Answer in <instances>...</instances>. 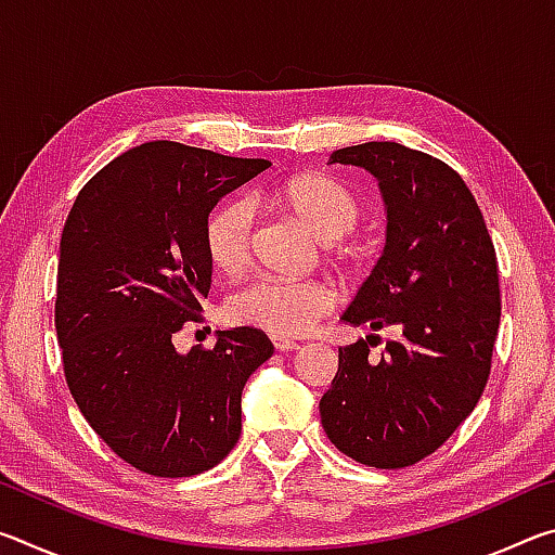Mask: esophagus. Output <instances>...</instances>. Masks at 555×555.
<instances>
[{"mask_svg": "<svg viewBox=\"0 0 555 555\" xmlns=\"http://www.w3.org/2000/svg\"><path fill=\"white\" fill-rule=\"evenodd\" d=\"M271 343H274V347L279 352H294L298 350V343L296 340H288V337L284 335H271Z\"/></svg>", "mask_w": 555, "mask_h": 555, "instance_id": "esophagus-1", "label": "esophagus"}]
</instances>
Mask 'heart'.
<instances>
[{
  "mask_svg": "<svg viewBox=\"0 0 555 555\" xmlns=\"http://www.w3.org/2000/svg\"><path fill=\"white\" fill-rule=\"evenodd\" d=\"M274 203L323 242L337 259H352L354 247L343 237L362 220V205L352 191L323 173L296 176L279 185ZM251 212L244 201H224L205 222V251L220 274H237L247 264ZM335 291L325 281L255 279L228 298L232 323L261 327L271 335H300L331 311Z\"/></svg>",
  "mask_w": 555,
  "mask_h": 555,
  "instance_id": "heart-1",
  "label": "heart"
}]
</instances>
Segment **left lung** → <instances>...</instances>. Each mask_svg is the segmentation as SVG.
<instances>
[{
  "mask_svg": "<svg viewBox=\"0 0 555 555\" xmlns=\"http://www.w3.org/2000/svg\"><path fill=\"white\" fill-rule=\"evenodd\" d=\"M327 164L370 171L387 205V244L340 321L399 337L379 360H370L374 335L340 347L318 409L347 457L409 467L453 436L490 377L502 313L494 244L463 178L434 156L367 142Z\"/></svg>",
  "mask_w": 555,
  "mask_h": 555,
  "instance_id": "left-lung-1",
  "label": "left lung"
}]
</instances>
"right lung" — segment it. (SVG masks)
<instances>
[{
    "mask_svg": "<svg viewBox=\"0 0 555 555\" xmlns=\"http://www.w3.org/2000/svg\"><path fill=\"white\" fill-rule=\"evenodd\" d=\"M269 166L149 142L102 168L65 220L55 291L65 382L92 430L146 475L205 473L240 440L242 389L274 345L232 327L212 350L183 354L173 335L210 291L212 208Z\"/></svg>",
    "mask_w": 555,
    "mask_h": 555,
    "instance_id": "obj_1",
    "label": "right lung"
}]
</instances>
